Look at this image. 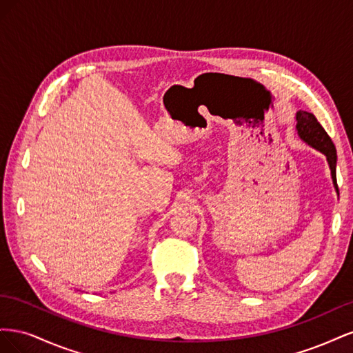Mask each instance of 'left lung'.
I'll list each match as a JSON object with an SVG mask.
<instances>
[{
  "instance_id": "left-lung-1",
  "label": "left lung",
  "mask_w": 353,
  "mask_h": 353,
  "mask_svg": "<svg viewBox=\"0 0 353 353\" xmlns=\"http://www.w3.org/2000/svg\"><path fill=\"white\" fill-rule=\"evenodd\" d=\"M296 130L299 137L302 138L305 143L309 145H312L316 150L324 153L327 156L328 165L331 169V178H333V183L336 190L339 191L337 187V179H336V162H337V152H336V145L331 141L330 135L325 132L323 125L318 122L316 117L309 113V112H297L296 114Z\"/></svg>"
}]
</instances>
